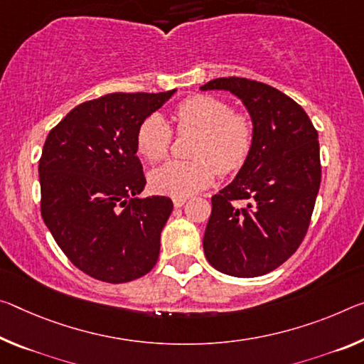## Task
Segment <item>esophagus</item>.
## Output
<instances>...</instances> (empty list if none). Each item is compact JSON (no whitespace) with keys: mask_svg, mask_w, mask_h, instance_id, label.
Wrapping results in <instances>:
<instances>
[{"mask_svg":"<svg viewBox=\"0 0 364 364\" xmlns=\"http://www.w3.org/2000/svg\"><path fill=\"white\" fill-rule=\"evenodd\" d=\"M184 203H186V198H175V199H173V205H175V207H181Z\"/></svg>","mask_w":364,"mask_h":364,"instance_id":"esophagus-1","label":"esophagus"}]
</instances>
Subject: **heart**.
Wrapping results in <instances>:
<instances>
[{
    "label": "heart",
    "instance_id": "obj_1",
    "mask_svg": "<svg viewBox=\"0 0 364 364\" xmlns=\"http://www.w3.org/2000/svg\"><path fill=\"white\" fill-rule=\"evenodd\" d=\"M175 121L180 132H198L193 149L196 160H170L149 175L152 191L170 198H188L209 188L215 168L230 175L238 171L250 157L255 142V126L243 113L213 95L189 97L176 107ZM173 132L166 119L154 113L142 121L136 146L147 161H159L168 154Z\"/></svg>",
    "mask_w": 364,
    "mask_h": 364
}]
</instances>
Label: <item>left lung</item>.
I'll list each match as a JSON object with an SVG mask.
<instances>
[{"mask_svg":"<svg viewBox=\"0 0 364 364\" xmlns=\"http://www.w3.org/2000/svg\"><path fill=\"white\" fill-rule=\"evenodd\" d=\"M200 90L230 92L243 102L255 126L246 164L212 196L204 255L213 269L232 277L272 272L308 232L321 186L317 131L295 100L257 80L218 77Z\"/></svg>","mask_w":364,"mask_h":364,"instance_id":"obj_1","label":"left lung"}]
</instances>
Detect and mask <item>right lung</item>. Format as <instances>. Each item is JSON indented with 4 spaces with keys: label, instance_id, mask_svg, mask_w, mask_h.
<instances>
[{
    "label": "right lung",
    "instance_id": "obj_1",
    "mask_svg": "<svg viewBox=\"0 0 364 364\" xmlns=\"http://www.w3.org/2000/svg\"><path fill=\"white\" fill-rule=\"evenodd\" d=\"M175 92H117L84 102L45 141L38 164L43 222L69 261L97 280H136L157 262L173 203L139 198L146 176L136 134Z\"/></svg>",
    "mask_w": 364,
    "mask_h": 364
}]
</instances>
